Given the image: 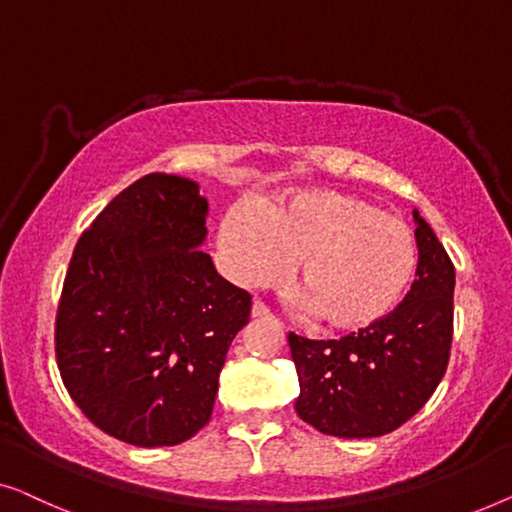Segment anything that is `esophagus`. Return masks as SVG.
<instances>
[{
  "label": "esophagus",
  "instance_id": "esophagus-1",
  "mask_svg": "<svg viewBox=\"0 0 512 512\" xmlns=\"http://www.w3.org/2000/svg\"><path fill=\"white\" fill-rule=\"evenodd\" d=\"M253 318H269V308L264 306V301H253Z\"/></svg>",
  "mask_w": 512,
  "mask_h": 512
}]
</instances>
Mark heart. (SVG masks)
<instances>
[{"label":"heart","instance_id":"b5f03b06","mask_svg":"<svg viewBox=\"0 0 512 512\" xmlns=\"http://www.w3.org/2000/svg\"><path fill=\"white\" fill-rule=\"evenodd\" d=\"M239 285H276L299 257L304 306L336 329H362L399 304L415 276L413 229L357 194L308 190L262 206L239 201L218 234Z\"/></svg>","mask_w":512,"mask_h":512}]
</instances>
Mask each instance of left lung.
<instances>
[{
    "label": "left lung",
    "mask_w": 512,
    "mask_h": 512,
    "mask_svg": "<svg viewBox=\"0 0 512 512\" xmlns=\"http://www.w3.org/2000/svg\"><path fill=\"white\" fill-rule=\"evenodd\" d=\"M417 271L401 304L343 338L290 331L301 420L338 438H373L408 422L441 383L452 345L455 266L434 229L413 213Z\"/></svg>",
    "instance_id": "8db88e82"
}]
</instances>
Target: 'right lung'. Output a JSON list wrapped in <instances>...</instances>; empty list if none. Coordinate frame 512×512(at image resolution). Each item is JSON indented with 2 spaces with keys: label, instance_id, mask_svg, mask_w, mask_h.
<instances>
[{
  "label": "right lung",
  "instance_id": "add662e5",
  "mask_svg": "<svg viewBox=\"0 0 512 512\" xmlns=\"http://www.w3.org/2000/svg\"><path fill=\"white\" fill-rule=\"evenodd\" d=\"M206 215L190 178L148 174L71 255L57 369L83 415L129 445H178L206 427L229 345L250 320L253 297L199 250Z\"/></svg>",
  "mask_w": 512,
  "mask_h": 512
}]
</instances>
